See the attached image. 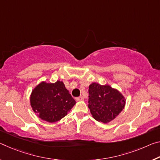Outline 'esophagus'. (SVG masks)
<instances>
[{
  "mask_svg": "<svg viewBox=\"0 0 160 160\" xmlns=\"http://www.w3.org/2000/svg\"><path fill=\"white\" fill-rule=\"evenodd\" d=\"M75 100H76V101H82V100H84V97L81 95V96H80V97L76 98Z\"/></svg>",
  "mask_w": 160,
  "mask_h": 160,
  "instance_id": "34e87169",
  "label": "esophagus"
}]
</instances>
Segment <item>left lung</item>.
<instances>
[{
	"mask_svg": "<svg viewBox=\"0 0 160 160\" xmlns=\"http://www.w3.org/2000/svg\"><path fill=\"white\" fill-rule=\"evenodd\" d=\"M88 108L94 119L103 123L113 120L125 105V98L110 85L93 82L89 86Z\"/></svg>",
	"mask_w": 160,
	"mask_h": 160,
	"instance_id": "left-lung-1",
	"label": "left lung"
}]
</instances>
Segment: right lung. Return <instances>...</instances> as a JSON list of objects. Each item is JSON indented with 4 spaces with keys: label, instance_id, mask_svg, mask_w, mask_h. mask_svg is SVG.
<instances>
[{
    "label": "right lung",
    "instance_id": "1",
    "mask_svg": "<svg viewBox=\"0 0 160 160\" xmlns=\"http://www.w3.org/2000/svg\"><path fill=\"white\" fill-rule=\"evenodd\" d=\"M30 102L38 118L48 122L61 120L76 103L60 80L55 83L40 82L32 90Z\"/></svg>",
    "mask_w": 160,
    "mask_h": 160
}]
</instances>
